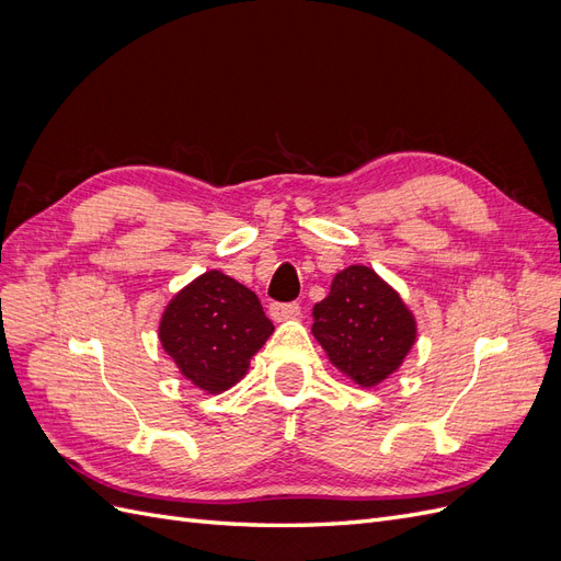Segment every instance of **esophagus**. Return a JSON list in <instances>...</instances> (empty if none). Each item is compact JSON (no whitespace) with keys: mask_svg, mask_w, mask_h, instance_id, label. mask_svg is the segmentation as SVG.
<instances>
[{"mask_svg":"<svg viewBox=\"0 0 561 561\" xmlns=\"http://www.w3.org/2000/svg\"><path fill=\"white\" fill-rule=\"evenodd\" d=\"M271 318H274L276 322H283V320H290V318H297L299 316V304L297 301H287V304H271L268 309Z\"/></svg>","mask_w":561,"mask_h":561,"instance_id":"obj_1","label":"esophagus"}]
</instances>
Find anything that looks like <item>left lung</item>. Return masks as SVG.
Segmentation results:
<instances>
[{"mask_svg": "<svg viewBox=\"0 0 561 561\" xmlns=\"http://www.w3.org/2000/svg\"><path fill=\"white\" fill-rule=\"evenodd\" d=\"M313 336L330 363L365 388L381 383L416 342V320L375 268L348 266L313 307Z\"/></svg>", "mask_w": 561, "mask_h": 561, "instance_id": "obj_1", "label": "left lung"}]
</instances>
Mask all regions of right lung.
<instances>
[{
  "label": "right lung",
  "instance_id": "add662e5",
  "mask_svg": "<svg viewBox=\"0 0 561 561\" xmlns=\"http://www.w3.org/2000/svg\"><path fill=\"white\" fill-rule=\"evenodd\" d=\"M271 332L257 295L222 271H206L182 287L159 325L163 351L184 379L208 393L241 381Z\"/></svg>",
  "mask_w": 561,
  "mask_h": 561
}]
</instances>
